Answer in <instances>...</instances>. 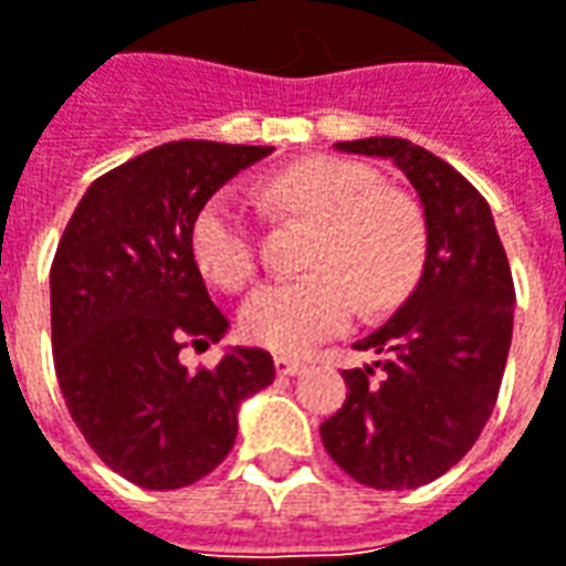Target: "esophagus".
Segmentation results:
<instances>
[{"instance_id": "obj_1", "label": "esophagus", "mask_w": 566, "mask_h": 566, "mask_svg": "<svg viewBox=\"0 0 566 566\" xmlns=\"http://www.w3.org/2000/svg\"><path fill=\"white\" fill-rule=\"evenodd\" d=\"M275 371L282 375V378H294L303 371V363L297 359H287V356H275Z\"/></svg>"}]
</instances>
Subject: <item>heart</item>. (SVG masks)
<instances>
[{"label": "heart", "mask_w": 566, "mask_h": 566, "mask_svg": "<svg viewBox=\"0 0 566 566\" xmlns=\"http://www.w3.org/2000/svg\"><path fill=\"white\" fill-rule=\"evenodd\" d=\"M272 210L313 219L310 275L263 284L241 306V334L272 353L300 356L347 328L359 297L371 310L402 300L421 275L424 226L415 203L349 160L310 157L260 182ZM188 251L203 279L244 291L256 275V241L232 195H213L191 219Z\"/></svg>", "instance_id": "b5f03b06"}]
</instances>
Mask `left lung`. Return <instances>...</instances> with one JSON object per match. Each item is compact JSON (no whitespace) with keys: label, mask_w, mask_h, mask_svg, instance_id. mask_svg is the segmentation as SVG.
Segmentation results:
<instances>
[{"label":"left lung","mask_w":566,"mask_h":566,"mask_svg":"<svg viewBox=\"0 0 566 566\" xmlns=\"http://www.w3.org/2000/svg\"><path fill=\"white\" fill-rule=\"evenodd\" d=\"M384 157L412 182L428 226L421 282L356 344L384 359L344 371L347 402L322 424L328 455L371 490H415L446 474L493 415L514 328V282L486 198L409 138L337 142Z\"/></svg>","instance_id":"obj_1"}]
</instances>
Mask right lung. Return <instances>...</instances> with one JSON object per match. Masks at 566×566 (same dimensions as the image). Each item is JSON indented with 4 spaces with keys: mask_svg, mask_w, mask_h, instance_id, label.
I'll return each mask as SVG.
<instances>
[{
    "mask_svg": "<svg viewBox=\"0 0 566 566\" xmlns=\"http://www.w3.org/2000/svg\"><path fill=\"white\" fill-rule=\"evenodd\" d=\"M266 145L167 142L98 176L52 260V353L73 424L111 471L182 490L229 455L238 402L275 380L266 349L234 347L195 375L182 347L222 340L188 229Z\"/></svg>",
    "mask_w": 566,
    "mask_h": 566,
    "instance_id": "right-lung-1",
    "label": "right lung"
}]
</instances>
